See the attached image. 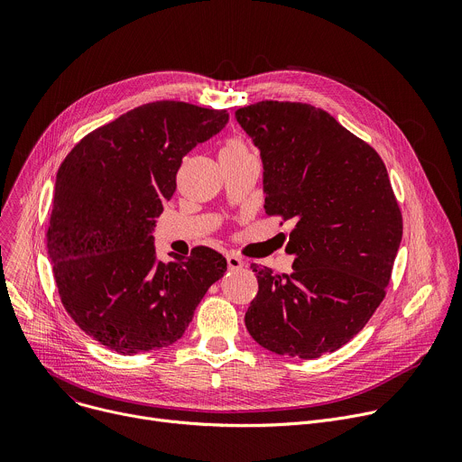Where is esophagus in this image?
<instances>
[{
    "mask_svg": "<svg viewBox=\"0 0 462 462\" xmlns=\"http://www.w3.org/2000/svg\"><path fill=\"white\" fill-rule=\"evenodd\" d=\"M227 268L233 272V270H242L244 268V261L238 259L236 254H229L227 257Z\"/></svg>",
    "mask_w": 462,
    "mask_h": 462,
    "instance_id": "obj_1",
    "label": "esophagus"
}]
</instances>
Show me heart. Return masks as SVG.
Listing matches in <instances>:
<instances>
[{
	"label": "heart",
	"instance_id": "obj_1",
	"mask_svg": "<svg viewBox=\"0 0 462 462\" xmlns=\"http://www.w3.org/2000/svg\"><path fill=\"white\" fill-rule=\"evenodd\" d=\"M251 150L247 148V144L238 139V137H227L224 141V146H222V152H220V158L222 160H238V158H245L249 156Z\"/></svg>",
	"mask_w": 462,
	"mask_h": 462
}]
</instances>
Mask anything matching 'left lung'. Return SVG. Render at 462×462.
<instances>
[{
    "label": "left lung",
    "mask_w": 462,
    "mask_h": 462,
    "mask_svg": "<svg viewBox=\"0 0 462 462\" xmlns=\"http://www.w3.org/2000/svg\"><path fill=\"white\" fill-rule=\"evenodd\" d=\"M235 117L261 148L266 215L295 224L291 273L251 264L259 293L245 327L275 354L314 360L348 343L383 300L402 211L378 152L325 110L261 100Z\"/></svg>",
    "instance_id": "obj_1"
}]
</instances>
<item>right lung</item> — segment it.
Instances as JSON below:
<instances>
[{
	"instance_id": "add662e5",
	"label": "right lung",
	"mask_w": 462,
	"mask_h": 462,
	"mask_svg": "<svg viewBox=\"0 0 462 462\" xmlns=\"http://www.w3.org/2000/svg\"><path fill=\"white\" fill-rule=\"evenodd\" d=\"M229 114L156 100L84 135L62 162L47 251L66 312L123 356L178 341L227 263L211 247L160 263L153 218L176 190L183 156Z\"/></svg>"
}]
</instances>
